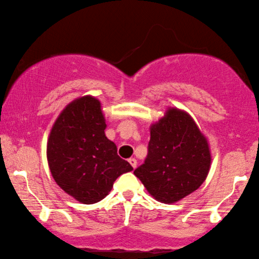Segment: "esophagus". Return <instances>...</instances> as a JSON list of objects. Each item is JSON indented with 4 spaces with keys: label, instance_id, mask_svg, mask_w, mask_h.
Here are the masks:
<instances>
[{
    "label": "esophagus",
    "instance_id": "1",
    "mask_svg": "<svg viewBox=\"0 0 259 259\" xmlns=\"http://www.w3.org/2000/svg\"><path fill=\"white\" fill-rule=\"evenodd\" d=\"M129 163L131 164V166L135 169L136 166H137V160L135 159V157H131V159H129Z\"/></svg>",
    "mask_w": 259,
    "mask_h": 259
}]
</instances>
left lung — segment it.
Listing matches in <instances>:
<instances>
[{"mask_svg": "<svg viewBox=\"0 0 259 259\" xmlns=\"http://www.w3.org/2000/svg\"><path fill=\"white\" fill-rule=\"evenodd\" d=\"M148 154L135 170L147 192L162 203H176L207 178L211 152L208 139L187 112L168 107L151 124Z\"/></svg>", "mask_w": 259, "mask_h": 259, "instance_id": "1", "label": "left lung"}]
</instances>
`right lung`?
I'll use <instances>...</instances> for the list:
<instances>
[{"mask_svg": "<svg viewBox=\"0 0 259 259\" xmlns=\"http://www.w3.org/2000/svg\"><path fill=\"white\" fill-rule=\"evenodd\" d=\"M102 104L94 96L74 99L52 125L47 144L50 172L61 190L84 204L97 203L122 174L133 170L105 135Z\"/></svg>", "mask_w": 259, "mask_h": 259, "instance_id": "right-lung-1", "label": "right lung"}]
</instances>
